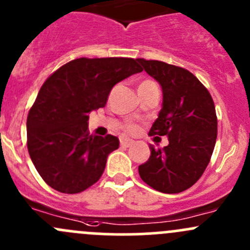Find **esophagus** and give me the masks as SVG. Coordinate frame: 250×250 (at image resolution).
Wrapping results in <instances>:
<instances>
[{"mask_svg":"<svg viewBox=\"0 0 250 250\" xmlns=\"http://www.w3.org/2000/svg\"><path fill=\"white\" fill-rule=\"evenodd\" d=\"M134 145V140L132 139H122L121 140V146L123 147H129V146Z\"/></svg>","mask_w":250,"mask_h":250,"instance_id":"esophagus-1","label":"esophagus"}]
</instances>
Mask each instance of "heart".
<instances>
[{"label": "heart", "instance_id": "heart-1", "mask_svg": "<svg viewBox=\"0 0 250 250\" xmlns=\"http://www.w3.org/2000/svg\"><path fill=\"white\" fill-rule=\"evenodd\" d=\"M153 84H155V82H152V81H150V80H146V81H143V82L140 83L139 87H148V85H153ZM127 130H129V132H135V130H137V125H128Z\"/></svg>", "mask_w": 250, "mask_h": 250}]
</instances>
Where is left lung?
Instances as JSON below:
<instances>
[{"label":"left lung","mask_w":250,"mask_h":250,"mask_svg":"<svg viewBox=\"0 0 250 250\" xmlns=\"http://www.w3.org/2000/svg\"><path fill=\"white\" fill-rule=\"evenodd\" d=\"M162 87L163 103L150 135H167L163 148L150 145L139 166L144 183L163 193L188 190L206 170L218 135L215 106L208 89L190 71L158 60L137 59Z\"/></svg>","instance_id":"1"}]
</instances>
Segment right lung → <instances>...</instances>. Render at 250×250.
Segmentation results:
<instances>
[{
  "label": "right lung",
  "mask_w": 250,
  "mask_h": 250,
  "mask_svg": "<svg viewBox=\"0 0 250 250\" xmlns=\"http://www.w3.org/2000/svg\"><path fill=\"white\" fill-rule=\"evenodd\" d=\"M141 71L132 58H78L47 78L26 121L29 155L47 185L78 193L99 180L120 140L90 135L88 113L106 105L116 83Z\"/></svg>",
  "instance_id": "1"
}]
</instances>
